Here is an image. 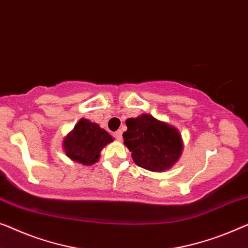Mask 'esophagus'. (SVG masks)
I'll return each instance as SVG.
<instances>
[{"label":"esophagus","instance_id":"34e87169","mask_svg":"<svg viewBox=\"0 0 248 248\" xmlns=\"http://www.w3.org/2000/svg\"><path fill=\"white\" fill-rule=\"evenodd\" d=\"M114 138L118 140V141H121V140H122V131H116L115 133H114Z\"/></svg>","mask_w":248,"mask_h":248}]
</instances>
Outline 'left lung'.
<instances>
[{"label": "left lung", "instance_id": "8db88e82", "mask_svg": "<svg viewBox=\"0 0 248 248\" xmlns=\"http://www.w3.org/2000/svg\"><path fill=\"white\" fill-rule=\"evenodd\" d=\"M125 123L127 131L123 133L124 144L139 167L163 172L173 167L181 156L184 141L178 128L150 114L127 118Z\"/></svg>", "mask_w": 248, "mask_h": 248}]
</instances>
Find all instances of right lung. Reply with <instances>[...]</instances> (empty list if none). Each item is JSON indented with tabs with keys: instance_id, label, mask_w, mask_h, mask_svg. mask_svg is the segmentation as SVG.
<instances>
[{
	"instance_id": "add662e5",
	"label": "right lung",
	"mask_w": 248,
	"mask_h": 248,
	"mask_svg": "<svg viewBox=\"0 0 248 248\" xmlns=\"http://www.w3.org/2000/svg\"><path fill=\"white\" fill-rule=\"evenodd\" d=\"M113 141V136L98 124L80 118L74 130L63 139L62 148L70 160L92 166L98 161L102 150Z\"/></svg>"
}]
</instances>
